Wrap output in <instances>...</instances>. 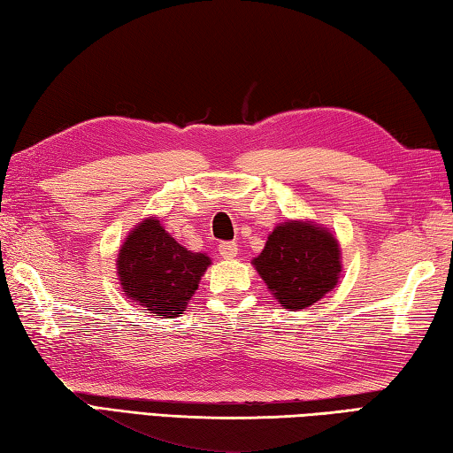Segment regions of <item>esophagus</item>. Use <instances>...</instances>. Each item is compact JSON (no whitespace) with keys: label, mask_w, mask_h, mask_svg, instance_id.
I'll return each instance as SVG.
<instances>
[{"label":"esophagus","mask_w":453,"mask_h":453,"mask_svg":"<svg viewBox=\"0 0 453 453\" xmlns=\"http://www.w3.org/2000/svg\"><path fill=\"white\" fill-rule=\"evenodd\" d=\"M219 255L222 258H234L239 255V244L236 242H220L219 244Z\"/></svg>","instance_id":"esophagus-1"}]
</instances>
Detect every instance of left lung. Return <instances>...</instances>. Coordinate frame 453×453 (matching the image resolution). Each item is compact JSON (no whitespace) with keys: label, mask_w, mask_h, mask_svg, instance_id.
Segmentation results:
<instances>
[{"label":"left lung","mask_w":453,"mask_h":453,"mask_svg":"<svg viewBox=\"0 0 453 453\" xmlns=\"http://www.w3.org/2000/svg\"><path fill=\"white\" fill-rule=\"evenodd\" d=\"M253 266L279 305L288 311L321 301L343 273L337 236L307 219L279 222Z\"/></svg>","instance_id":"8db88e82"}]
</instances>
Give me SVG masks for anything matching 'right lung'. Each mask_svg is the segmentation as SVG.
<instances>
[{"label":"right lung","instance_id":"1","mask_svg":"<svg viewBox=\"0 0 453 453\" xmlns=\"http://www.w3.org/2000/svg\"><path fill=\"white\" fill-rule=\"evenodd\" d=\"M211 263L206 253L182 247L158 217H146L120 244L116 273L126 299L160 319H174L187 309Z\"/></svg>","mask_w":453,"mask_h":453}]
</instances>
